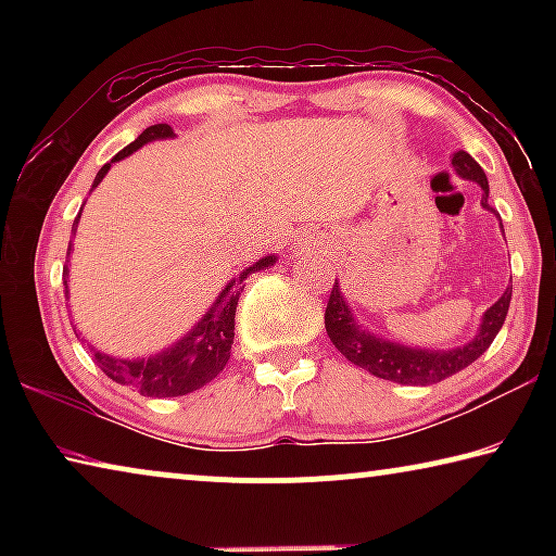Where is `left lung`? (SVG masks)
Returning <instances> with one entry per match:
<instances>
[{
	"label": "left lung",
	"instance_id": "8db88e82",
	"mask_svg": "<svg viewBox=\"0 0 556 556\" xmlns=\"http://www.w3.org/2000/svg\"><path fill=\"white\" fill-rule=\"evenodd\" d=\"M451 164H454L458 176L470 178V181H476L483 188V208L493 211L491 205H488V178L476 159L468 152H456L454 159H451ZM510 299L513 287H507L505 294L485 312L478 336L468 345L456 348V351H419V348H404L400 343L382 341V338H375L361 331V328L355 326L351 308H348L341 296L338 281L331 289V296H328L324 321L331 343L348 357V361L357 365V368L368 370L375 378L392 380L400 384H434L468 368L470 363L478 361V357L491 348L497 331H501L505 324Z\"/></svg>",
	"mask_w": 556,
	"mask_h": 556
}]
</instances>
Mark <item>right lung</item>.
Listing matches in <instances>:
<instances>
[{
  "label": "right lung",
  "instance_id": "add662e5",
  "mask_svg": "<svg viewBox=\"0 0 556 556\" xmlns=\"http://www.w3.org/2000/svg\"><path fill=\"white\" fill-rule=\"evenodd\" d=\"M166 137H174V129L168 125L147 127L135 142L127 144L122 152L112 156V162L100 168L96 181H92V188L102 181V176H105L110 172V166L119 162V159L137 152L139 147L152 142V139ZM78 218L73 223V235L75 228H78ZM271 262H275V255L262 257L255 265L244 269L238 281H230V285L223 289V294L215 299L211 312L201 318V324L195 326L191 333L184 336L176 345L166 348V351L154 357H149V361H144V357L142 361H119V357H112L96 351V348H90L92 361L98 363V368L105 372L110 380L127 384V388L137 390L139 394H144V397H178V394L201 390L203 384L211 382L215 375L225 368V363L230 361V345L235 338V308H238V299L244 289L242 281L248 279L252 271L269 267ZM63 287L65 294H68V267H63Z\"/></svg>",
  "mask_w": 556,
  "mask_h": 556
}]
</instances>
